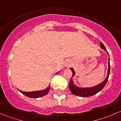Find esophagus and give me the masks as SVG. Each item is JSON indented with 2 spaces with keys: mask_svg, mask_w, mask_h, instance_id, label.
<instances>
[{
  "mask_svg": "<svg viewBox=\"0 0 121 121\" xmlns=\"http://www.w3.org/2000/svg\"><path fill=\"white\" fill-rule=\"evenodd\" d=\"M69 65H70V63H68H68H67V67H68V66H69Z\"/></svg>",
  "mask_w": 121,
  "mask_h": 121,
  "instance_id": "34e87169",
  "label": "esophagus"
}]
</instances>
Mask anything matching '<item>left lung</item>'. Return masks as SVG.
<instances>
[{"mask_svg":"<svg viewBox=\"0 0 121 121\" xmlns=\"http://www.w3.org/2000/svg\"><path fill=\"white\" fill-rule=\"evenodd\" d=\"M100 46H101V48L102 49L104 50L105 51L107 52V50H106L105 47L104 46V45L101 42L100 43ZM108 74H107V77L105 78V80H104L103 82H102L101 84H99L98 85H97L95 86H94V87L91 88H81L77 87V86L74 85L73 84V81L72 80V78L71 79L70 81L69 82V88L71 92L73 94L75 95L78 96V97H90V96H92L98 93V92H99L102 89H103V88L104 87L105 85L107 84V81H108V78H109V72H110V64H109V61H108ZM71 70L73 72V76L75 74V72H74V69L72 68H70ZM72 76V77H73Z\"/></svg>","mask_w":121,"mask_h":121,"instance_id":"obj_1","label":"left lung"}]
</instances>
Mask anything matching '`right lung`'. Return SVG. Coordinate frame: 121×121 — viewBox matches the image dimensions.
<instances>
[{
    "label": "right lung",
    "mask_w": 121,
    "mask_h": 121,
    "mask_svg": "<svg viewBox=\"0 0 121 121\" xmlns=\"http://www.w3.org/2000/svg\"><path fill=\"white\" fill-rule=\"evenodd\" d=\"M50 88V86H49L48 88H47L45 90H43V91H35V92H23V91H20V90H19V91H20V92H22L23 95L26 96V97H29V98H39V97H43V96H45L46 95H47V94H48V91H49Z\"/></svg>",
    "instance_id": "right-lung-1"
}]
</instances>
